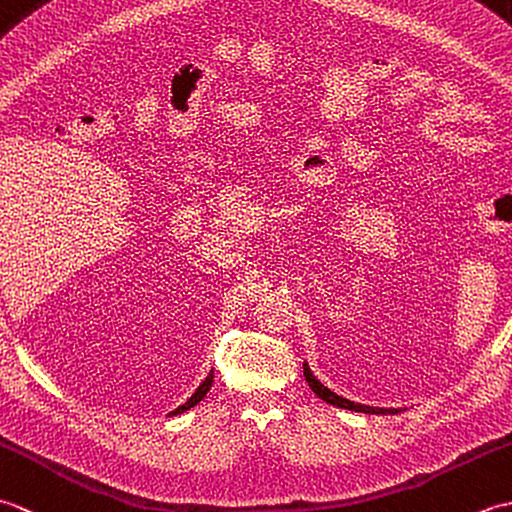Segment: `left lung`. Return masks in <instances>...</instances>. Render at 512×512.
Returning a JSON list of instances; mask_svg holds the SVG:
<instances>
[{"instance_id": "left-lung-1", "label": "left lung", "mask_w": 512, "mask_h": 512, "mask_svg": "<svg viewBox=\"0 0 512 512\" xmlns=\"http://www.w3.org/2000/svg\"><path fill=\"white\" fill-rule=\"evenodd\" d=\"M303 376H306L308 385H310V389L314 391V394H317L321 400L330 402V405L339 407V409H350V411H361V413H376V416H387V413H389V416H394V413L405 411V409H391V407L389 409H385V407H369V405H361V402H352V400H347V398H343L339 394H334L332 389L325 387L321 380L310 372V365L308 363H303Z\"/></svg>"}]
</instances>
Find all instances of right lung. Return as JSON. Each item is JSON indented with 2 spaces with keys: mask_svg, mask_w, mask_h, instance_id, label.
Here are the masks:
<instances>
[{
  "mask_svg": "<svg viewBox=\"0 0 512 512\" xmlns=\"http://www.w3.org/2000/svg\"><path fill=\"white\" fill-rule=\"evenodd\" d=\"M211 385H213V369H211V372H209V376H206L204 380H202V383H200V387L198 389H195L193 391V394H191V398L187 400V402H184V405H180L178 409H173L171 413H167V416L169 418H173V416H178V413H184V411H189L191 407H195V405H198V402L206 396V391H209L211 389Z\"/></svg>",
  "mask_w": 512,
  "mask_h": 512,
  "instance_id": "1",
  "label": "right lung"
}]
</instances>
